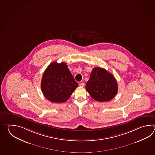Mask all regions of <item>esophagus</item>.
Listing matches in <instances>:
<instances>
[{
    "instance_id": "34e87169",
    "label": "esophagus",
    "mask_w": 155,
    "mask_h": 155,
    "mask_svg": "<svg viewBox=\"0 0 155 155\" xmlns=\"http://www.w3.org/2000/svg\"><path fill=\"white\" fill-rule=\"evenodd\" d=\"M84 85H85V84L84 82H81V83L79 84V86H81V87H84Z\"/></svg>"
}]
</instances>
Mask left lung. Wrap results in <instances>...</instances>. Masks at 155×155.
<instances>
[{
    "label": "left lung",
    "instance_id": "obj_1",
    "mask_svg": "<svg viewBox=\"0 0 155 155\" xmlns=\"http://www.w3.org/2000/svg\"><path fill=\"white\" fill-rule=\"evenodd\" d=\"M85 87L92 99L99 102L111 100L118 91L117 83L114 76L101 68L92 69Z\"/></svg>",
    "mask_w": 155,
    "mask_h": 155
}]
</instances>
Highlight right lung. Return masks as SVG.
Here are the masks:
<instances>
[{
    "mask_svg": "<svg viewBox=\"0 0 155 155\" xmlns=\"http://www.w3.org/2000/svg\"><path fill=\"white\" fill-rule=\"evenodd\" d=\"M78 86L66 64L56 61L48 66L41 82L43 95L50 101L56 103L65 102Z\"/></svg>",
    "mask_w": 155,
    "mask_h": 155,
    "instance_id": "obj_1",
    "label": "right lung"
}]
</instances>
